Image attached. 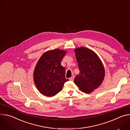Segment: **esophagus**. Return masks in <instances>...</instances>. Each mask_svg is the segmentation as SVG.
Wrapping results in <instances>:
<instances>
[{
    "label": "esophagus",
    "mask_w": 130,
    "mask_h": 130,
    "mask_svg": "<svg viewBox=\"0 0 130 130\" xmlns=\"http://www.w3.org/2000/svg\"><path fill=\"white\" fill-rule=\"evenodd\" d=\"M73 80H74V77H73V76H72V77H71V78H69V80H70V81H73Z\"/></svg>",
    "instance_id": "obj_1"
}]
</instances>
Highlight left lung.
<instances>
[{
	"instance_id": "left-lung-1",
	"label": "left lung",
	"mask_w": 130,
	"mask_h": 130,
	"mask_svg": "<svg viewBox=\"0 0 130 130\" xmlns=\"http://www.w3.org/2000/svg\"><path fill=\"white\" fill-rule=\"evenodd\" d=\"M75 53L80 72L74 79V82L82 91L90 94L103 81L104 65L98 55L89 48H77L75 49Z\"/></svg>"
}]
</instances>
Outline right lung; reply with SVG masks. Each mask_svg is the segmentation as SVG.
Returning a JSON list of instances; mask_svg holds the SVG:
<instances>
[{"label":"right lung","instance_id":"add662e5","mask_svg":"<svg viewBox=\"0 0 130 130\" xmlns=\"http://www.w3.org/2000/svg\"><path fill=\"white\" fill-rule=\"evenodd\" d=\"M67 51L55 49L44 52L37 62L33 71L35 85L45 96L52 97L61 91L65 78V68L61 61Z\"/></svg>","mask_w":130,"mask_h":130}]
</instances>
